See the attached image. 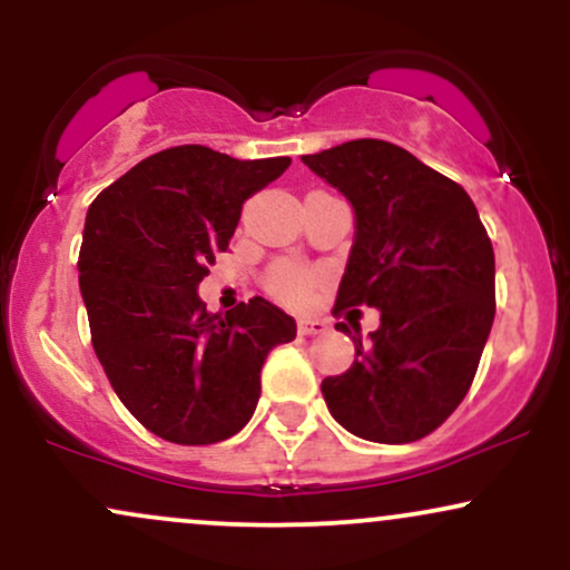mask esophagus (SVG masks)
<instances>
[{"label": "esophagus", "mask_w": 570, "mask_h": 570, "mask_svg": "<svg viewBox=\"0 0 570 570\" xmlns=\"http://www.w3.org/2000/svg\"><path fill=\"white\" fill-rule=\"evenodd\" d=\"M326 330H330V324L318 322V318H303V322H299V335H305V337L324 335Z\"/></svg>", "instance_id": "obj_1"}]
</instances>
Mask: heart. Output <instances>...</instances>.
<instances>
[{"instance_id": "obj_1", "label": "heart", "mask_w": 570, "mask_h": 570, "mask_svg": "<svg viewBox=\"0 0 570 570\" xmlns=\"http://www.w3.org/2000/svg\"><path fill=\"white\" fill-rule=\"evenodd\" d=\"M313 286V276L305 273L303 267L294 263H281L271 271V292L281 299H289V303H297L303 299Z\"/></svg>"}]
</instances>
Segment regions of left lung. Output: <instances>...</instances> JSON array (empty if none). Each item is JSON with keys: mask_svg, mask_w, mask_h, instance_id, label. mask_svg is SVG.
Masks as SVG:
<instances>
[{"mask_svg": "<svg viewBox=\"0 0 570 570\" xmlns=\"http://www.w3.org/2000/svg\"><path fill=\"white\" fill-rule=\"evenodd\" d=\"M303 163L353 208L335 311H381L364 340L351 324L356 358L322 383L326 407L362 440H423L474 381L495 316L493 244L466 189L396 144L345 141Z\"/></svg>", "mask_w": 570, "mask_h": 570, "instance_id": "1", "label": "left lung"}]
</instances>
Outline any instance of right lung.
Listing matches in <instances>:
<instances>
[{
    "instance_id": "add662e5",
    "label": "right lung",
    "mask_w": 570,
    "mask_h": 570,
    "mask_svg": "<svg viewBox=\"0 0 570 570\" xmlns=\"http://www.w3.org/2000/svg\"><path fill=\"white\" fill-rule=\"evenodd\" d=\"M289 163L185 144L149 155L90 203L77 271L94 351L130 415L163 440L238 434L257 407L267 353L297 335L294 318L263 297L219 316L198 294L244 200Z\"/></svg>"
}]
</instances>
